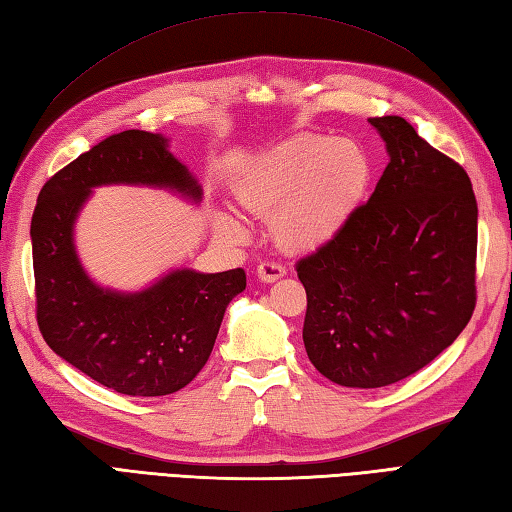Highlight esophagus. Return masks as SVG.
Segmentation results:
<instances>
[{
    "mask_svg": "<svg viewBox=\"0 0 512 512\" xmlns=\"http://www.w3.org/2000/svg\"><path fill=\"white\" fill-rule=\"evenodd\" d=\"M256 274H258L260 280H263V283H274V280L283 278V276L287 274V271H285L283 265L276 263V260H263V263L258 265Z\"/></svg>",
    "mask_w": 512,
    "mask_h": 512,
    "instance_id": "34e87169",
    "label": "esophagus"
}]
</instances>
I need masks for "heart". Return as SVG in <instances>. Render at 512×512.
Returning a JSON list of instances; mask_svg holds the SVG:
<instances>
[{
	"instance_id": "heart-1",
	"label": "heart",
	"mask_w": 512,
	"mask_h": 512,
	"mask_svg": "<svg viewBox=\"0 0 512 512\" xmlns=\"http://www.w3.org/2000/svg\"><path fill=\"white\" fill-rule=\"evenodd\" d=\"M371 176V156L358 143L298 134L260 156L236 185V198L247 212L271 216L278 247L311 252L349 223ZM216 227L229 238L245 234L229 214H218Z\"/></svg>"
}]
</instances>
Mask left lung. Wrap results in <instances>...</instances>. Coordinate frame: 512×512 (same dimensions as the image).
<instances>
[{
    "mask_svg": "<svg viewBox=\"0 0 512 512\" xmlns=\"http://www.w3.org/2000/svg\"><path fill=\"white\" fill-rule=\"evenodd\" d=\"M389 165L349 223L298 260L302 340L340 387L378 389L424 369L468 325L475 302L477 201L460 163L402 117H371Z\"/></svg>",
    "mask_w": 512,
    "mask_h": 512,
    "instance_id": "8db88e82",
    "label": "left lung"
}]
</instances>
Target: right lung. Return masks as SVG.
Instances as JSON below:
<instances>
[{
	"mask_svg": "<svg viewBox=\"0 0 512 512\" xmlns=\"http://www.w3.org/2000/svg\"><path fill=\"white\" fill-rule=\"evenodd\" d=\"M108 183L201 198L168 141L143 130L112 134L50 176L30 223L37 325L57 356L103 387L134 398L176 393L205 367L229 300L247 285L245 271L179 269L139 294L97 287L79 265L72 225L92 187Z\"/></svg>",
	"mask_w": 512,
	"mask_h": 512,
	"instance_id": "add662e5",
	"label": "right lung"
}]
</instances>
